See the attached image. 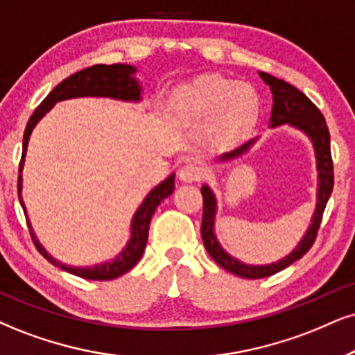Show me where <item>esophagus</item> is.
<instances>
[{"mask_svg":"<svg viewBox=\"0 0 355 355\" xmlns=\"http://www.w3.org/2000/svg\"><path fill=\"white\" fill-rule=\"evenodd\" d=\"M205 169L204 166L198 163V161H189L179 169V179L184 182H198L200 179H204Z\"/></svg>","mask_w":355,"mask_h":355,"instance_id":"obj_1","label":"esophagus"}]
</instances>
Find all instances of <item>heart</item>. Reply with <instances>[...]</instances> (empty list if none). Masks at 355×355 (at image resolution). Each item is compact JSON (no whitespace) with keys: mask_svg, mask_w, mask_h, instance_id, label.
Returning a JSON list of instances; mask_svg holds the SVG:
<instances>
[{"mask_svg":"<svg viewBox=\"0 0 355 355\" xmlns=\"http://www.w3.org/2000/svg\"><path fill=\"white\" fill-rule=\"evenodd\" d=\"M176 108L194 118H207L205 135L214 146L229 148L243 141L260 116L255 89L220 76H200L174 92Z\"/></svg>","mask_w":355,"mask_h":355,"instance_id":"1","label":"heart"}]
</instances>
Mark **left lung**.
Returning <instances> with one entry per match:
<instances>
[{
  "instance_id": "obj_1",
  "label": "left lung",
  "mask_w": 355,
  "mask_h": 355,
  "mask_svg": "<svg viewBox=\"0 0 355 355\" xmlns=\"http://www.w3.org/2000/svg\"><path fill=\"white\" fill-rule=\"evenodd\" d=\"M260 77L263 78L266 85H270L271 94H273V108H271L270 126L277 128L279 125H291L295 128L303 131L311 139L314 153H316V166H318V198H316V211L311 218V225L306 230L304 237L301 242L296 245V248L290 255H286L282 260L275 261L270 265H245L242 261L229 255L220 243L217 242L216 234H214V224H216V212L217 202L216 196L209 186H202V198H204V212H202V225H200V235H202V242L205 250L212 257L218 266L230 271V273L237 275L242 278H266L271 275L278 273L300 260L301 257L308 253L309 248L313 247L314 240H316L318 230L321 227L322 214H324L326 204L331 198L332 187H334V166H332L331 157V137L329 130H327L326 120L319 108L309 100L303 92H300L296 87H293L288 82L277 78L270 73L258 72ZM255 139H250L237 150L224 153L218 156V161H230L234 157L242 156Z\"/></svg>"
}]
</instances>
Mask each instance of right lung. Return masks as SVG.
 <instances>
[{
  "instance_id": "obj_1",
  "label": "right lung",
  "mask_w": 355,
  "mask_h": 355,
  "mask_svg": "<svg viewBox=\"0 0 355 355\" xmlns=\"http://www.w3.org/2000/svg\"><path fill=\"white\" fill-rule=\"evenodd\" d=\"M135 72L137 69L133 65L126 64H97L87 67L84 71H78L73 76L67 77L65 80L60 82L59 85L54 87V90L42 100V103L34 110L33 116L29 118L28 125L24 130L23 138V156H21L19 163V178H17V196H19V202L23 205V211L26 214V207L23 202V196H21V189H23V166H24V156L28 151L29 137L33 133L34 126L41 118L51 110L57 102L69 98L77 97H108L115 100H125V102H139L141 100V87L139 82L135 78ZM174 191V174H171L164 179L161 184H157L155 189H151L150 194L144 198L138 211L135 212L133 220H131V237L126 243V247L110 261H103V263L95 266H69L60 263L52 258L46 248L39 243V240L34 235L33 227H31L28 220V227L31 232V237L36 245L39 253L44 258L51 261L52 265L59 266L69 273L77 275V277L85 279H97V282H105V279H115L126 271L133 268L138 263L139 258L143 257L144 248H146L148 242V230H150V222L153 214H155L156 207L161 204V200L173 194Z\"/></svg>"
}]
</instances>
